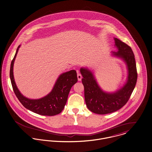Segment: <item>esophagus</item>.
Listing matches in <instances>:
<instances>
[{"label":"esophagus","mask_w":152,"mask_h":152,"mask_svg":"<svg viewBox=\"0 0 152 152\" xmlns=\"http://www.w3.org/2000/svg\"><path fill=\"white\" fill-rule=\"evenodd\" d=\"M77 77H78V81H81L82 75H81V74L78 71H77Z\"/></svg>","instance_id":"34e87169"}]
</instances>
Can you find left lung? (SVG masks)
Wrapping results in <instances>:
<instances>
[{
	"label": "left lung",
	"instance_id": "left-lung-1",
	"mask_svg": "<svg viewBox=\"0 0 152 152\" xmlns=\"http://www.w3.org/2000/svg\"><path fill=\"white\" fill-rule=\"evenodd\" d=\"M115 41L118 51L113 54L126 63L129 71L128 80L121 89L113 93L104 92L98 85L91 71L85 68L80 69L86 106L91 111L97 114L110 113L121 109L129 101L137 83L136 63L131 47L118 39L115 38Z\"/></svg>",
	"mask_w": 152,
	"mask_h": 152
}]
</instances>
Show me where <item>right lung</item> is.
<instances>
[{
    "label": "right lung",
    "instance_id": "add662e5",
    "mask_svg": "<svg viewBox=\"0 0 152 152\" xmlns=\"http://www.w3.org/2000/svg\"><path fill=\"white\" fill-rule=\"evenodd\" d=\"M20 45L11 61L10 77L13 91L20 103L26 109L44 116H54L60 113L64 108L71 87L78 81L76 71L72 70L63 73L59 77L52 91L46 96L37 100L24 97L18 89L13 75V66Z\"/></svg>",
    "mask_w": 152,
    "mask_h": 152
}]
</instances>
